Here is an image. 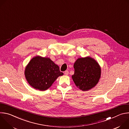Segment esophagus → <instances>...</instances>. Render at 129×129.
<instances>
[{
	"label": "esophagus",
	"mask_w": 129,
	"mask_h": 129,
	"mask_svg": "<svg viewBox=\"0 0 129 129\" xmlns=\"http://www.w3.org/2000/svg\"><path fill=\"white\" fill-rule=\"evenodd\" d=\"M68 70H66L65 72H64V74H65V75H66V76H67L68 75Z\"/></svg>",
	"instance_id": "1"
}]
</instances>
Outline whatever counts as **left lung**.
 I'll use <instances>...</instances> for the list:
<instances>
[{"label": "left lung", "mask_w": 129, "mask_h": 129, "mask_svg": "<svg viewBox=\"0 0 129 129\" xmlns=\"http://www.w3.org/2000/svg\"><path fill=\"white\" fill-rule=\"evenodd\" d=\"M73 67L75 73L72 79L80 90L88 91L99 83L101 76V67L93 58L89 56L78 58Z\"/></svg>", "instance_id": "8db88e82"}]
</instances>
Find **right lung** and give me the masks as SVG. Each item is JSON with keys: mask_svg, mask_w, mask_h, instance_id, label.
<instances>
[{"mask_svg": "<svg viewBox=\"0 0 129 129\" xmlns=\"http://www.w3.org/2000/svg\"><path fill=\"white\" fill-rule=\"evenodd\" d=\"M24 75L29 85L33 88L45 91L63 73L58 65L49 58L37 56L33 58L24 70Z\"/></svg>", "mask_w": 129, "mask_h": 129, "instance_id": "obj_1", "label": "right lung"}]
</instances>
